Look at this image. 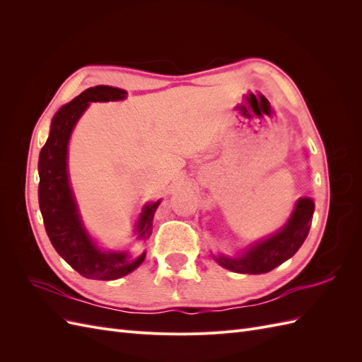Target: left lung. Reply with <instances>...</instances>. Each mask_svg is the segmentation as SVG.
I'll return each mask as SVG.
<instances>
[{"label":"left lung","mask_w":362,"mask_h":362,"mask_svg":"<svg viewBox=\"0 0 362 362\" xmlns=\"http://www.w3.org/2000/svg\"><path fill=\"white\" fill-rule=\"evenodd\" d=\"M313 214V199L300 198L296 202L288 222L276 234L254 243L237 258L218 255L214 259L222 267L235 273H249V275L267 273L299 250L310 233Z\"/></svg>","instance_id":"left-lung-1"}]
</instances>
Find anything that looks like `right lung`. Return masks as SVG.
Returning <instances> with one entry per match:
<instances>
[{
    "mask_svg": "<svg viewBox=\"0 0 362 362\" xmlns=\"http://www.w3.org/2000/svg\"><path fill=\"white\" fill-rule=\"evenodd\" d=\"M127 92L110 86H95L63 105L52 117L49 137L39 156V206L47 234L57 254L81 276L113 281L136 270L145 259H129L128 252H104L87 234L78 213L68 173V144L75 124L90 103L120 101ZM160 201L144 206L136 225L137 238L152 233V218Z\"/></svg>",
    "mask_w": 362,
    "mask_h": 362,
    "instance_id": "1",
    "label": "right lung"
}]
</instances>
